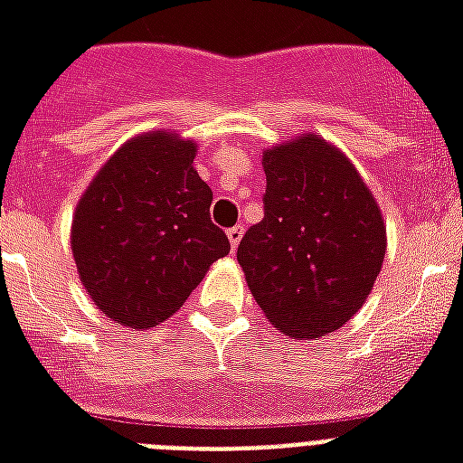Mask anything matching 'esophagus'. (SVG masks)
I'll use <instances>...</instances> for the list:
<instances>
[{"mask_svg":"<svg viewBox=\"0 0 463 463\" xmlns=\"http://www.w3.org/2000/svg\"><path fill=\"white\" fill-rule=\"evenodd\" d=\"M228 240H231V247L235 250V247L240 245V240H242V225H235V228H231V231H228Z\"/></svg>","mask_w":463,"mask_h":463,"instance_id":"esophagus-1","label":"esophagus"}]
</instances>
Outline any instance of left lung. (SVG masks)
<instances>
[{"instance_id": "8db88e82", "label": "left lung", "mask_w": 463, "mask_h": 463, "mask_svg": "<svg viewBox=\"0 0 463 463\" xmlns=\"http://www.w3.org/2000/svg\"><path fill=\"white\" fill-rule=\"evenodd\" d=\"M264 221L238 247L254 300L276 329L315 341L355 317L382 271L387 225L351 158L305 132L261 151Z\"/></svg>"}]
</instances>
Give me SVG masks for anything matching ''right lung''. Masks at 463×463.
<instances>
[{
	"label": "right lung",
	"mask_w": 463,
	"mask_h": 463,
	"mask_svg": "<svg viewBox=\"0 0 463 463\" xmlns=\"http://www.w3.org/2000/svg\"><path fill=\"white\" fill-rule=\"evenodd\" d=\"M196 141L154 129L125 141L76 203L71 254L83 288L129 329L165 322L231 242L211 223L213 192Z\"/></svg>",
	"instance_id": "add662e5"
}]
</instances>
